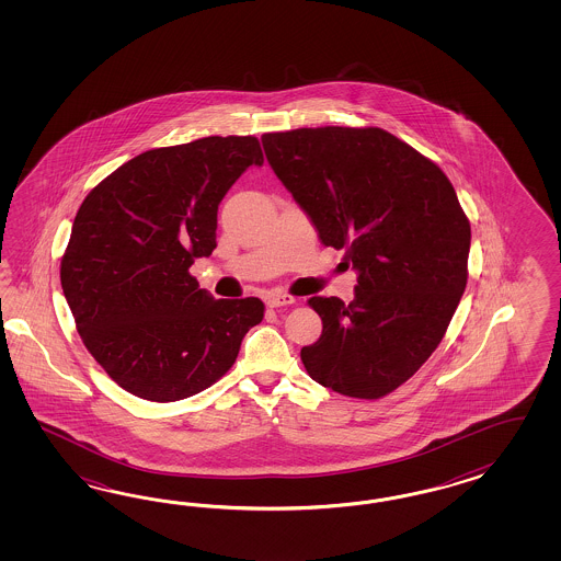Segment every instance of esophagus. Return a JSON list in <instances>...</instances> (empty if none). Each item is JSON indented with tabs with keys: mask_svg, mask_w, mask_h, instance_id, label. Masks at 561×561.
I'll return each instance as SVG.
<instances>
[{
	"mask_svg": "<svg viewBox=\"0 0 561 561\" xmlns=\"http://www.w3.org/2000/svg\"><path fill=\"white\" fill-rule=\"evenodd\" d=\"M296 302V298L294 296H289V294H272V296H267V306L270 308H279V306H289Z\"/></svg>",
	"mask_w": 561,
	"mask_h": 561,
	"instance_id": "34e87169",
	"label": "esophagus"
}]
</instances>
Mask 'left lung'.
Wrapping results in <instances>:
<instances>
[{
    "mask_svg": "<svg viewBox=\"0 0 561 561\" xmlns=\"http://www.w3.org/2000/svg\"><path fill=\"white\" fill-rule=\"evenodd\" d=\"M267 162L324 247L356 270L350 305L308 300L321 321L300 352L331 391L380 399L438 347L467 286L471 226L432 160L378 127H317L261 137Z\"/></svg>",
    "mask_w": 561,
    "mask_h": 561,
    "instance_id": "8db88e82",
    "label": "left lung"
}]
</instances>
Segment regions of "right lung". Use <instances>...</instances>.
<instances>
[{"instance_id":"1","label":"right lung","mask_w":561,"mask_h":561,"mask_svg":"<svg viewBox=\"0 0 561 561\" xmlns=\"http://www.w3.org/2000/svg\"><path fill=\"white\" fill-rule=\"evenodd\" d=\"M253 164H263L256 137H202L139 153L80 205L61 288L88 352L121 389L156 403L197 394L263 321L259 298L216 300L188 273L216 249L218 205Z\"/></svg>"}]
</instances>
